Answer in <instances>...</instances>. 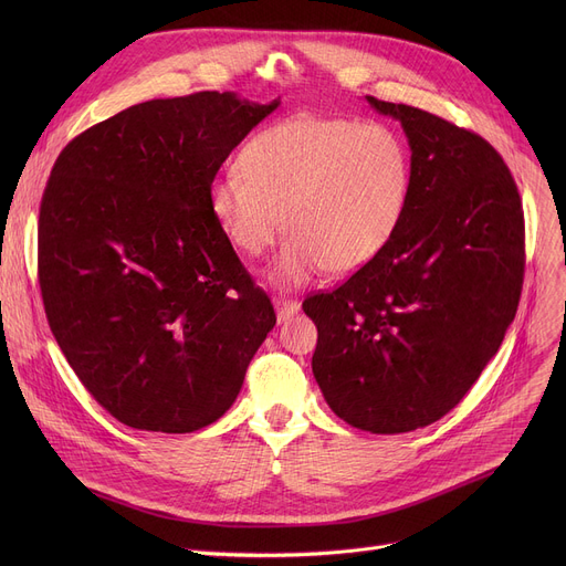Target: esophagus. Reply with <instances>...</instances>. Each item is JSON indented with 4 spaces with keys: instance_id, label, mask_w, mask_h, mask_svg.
Wrapping results in <instances>:
<instances>
[{
    "instance_id": "esophagus-1",
    "label": "esophagus",
    "mask_w": 566,
    "mask_h": 566,
    "mask_svg": "<svg viewBox=\"0 0 566 566\" xmlns=\"http://www.w3.org/2000/svg\"><path fill=\"white\" fill-rule=\"evenodd\" d=\"M273 305H275V312H277V321H286L289 316H293L295 312L301 310V303H298V301L282 298V295H277V298H273Z\"/></svg>"
}]
</instances>
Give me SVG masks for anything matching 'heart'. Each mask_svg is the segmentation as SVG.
<instances>
[{"instance_id":"heart-1","label":"heart","mask_w":566,"mask_h":566,"mask_svg":"<svg viewBox=\"0 0 566 566\" xmlns=\"http://www.w3.org/2000/svg\"><path fill=\"white\" fill-rule=\"evenodd\" d=\"M241 171L218 176L208 206L245 256L289 233L271 265L282 286L318 271L350 275L397 233L410 201L406 137L390 124L301 114L259 130L238 158Z\"/></svg>"}]
</instances>
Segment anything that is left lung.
I'll return each instance as SVG.
<instances>
[{"label": "left lung", "instance_id": "1", "mask_svg": "<svg viewBox=\"0 0 566 566\" xmlns=\"http://www.w3.org/2000/svg\"><path fill=\"white\" fill-rule=\"evenodd\" d=\"M410 144L406 216L385 250L331 293L307 295L312 371L337 418L406 433L448 415L516 316L523 203L510 167L478 133L367 96Z\"/></svg>", "mask_w": 566, "mask_h": 566}]
</instances>
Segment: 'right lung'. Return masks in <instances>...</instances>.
I'll return each mask as SVG.
<instances>
[{"label": "right lung", "instance_id": "right-lung-1", "mask_svg": "<svg viewBox=\"0 0 566 566\" xmlns=\"http://www.w3.org/2000/svg\"><path fill=\"white\" fill-rule=\"evenodd\" d=\"M231 92L133 105L71 139L41 199L39 284L69 365L126 427L190 433L235 401L277 321L208 206L277 109Z\"/></svg>", "mask_w": 566, "mask_h": 566}]
</instances>
